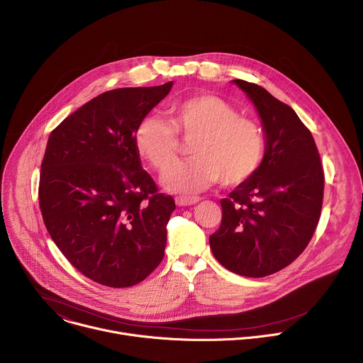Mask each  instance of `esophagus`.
<instances>
[{"mask_svg": "<svg viewBox=\"0 0 363 363\" xmlns=\"http://www.w3.org/2000/svg\"><path fill=\"white\" fill-rule=\"evenodd\" d=\"M201 198L199 196H177L175 202L179 206H188V205H194L196 202H199Z\"/></svg>", "mask_w": 363, "mask_h": 363, "instance_id": "1", "label": "esophagus"}]
</instances>
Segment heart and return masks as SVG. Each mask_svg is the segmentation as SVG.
Here are the masks:
<instances>
[{
    "label": "heart",
    "mask_w": 363,
    "mask_h": 363,
    "mask_svg": "<svg viewBox=\"0 0 363 363\" xmlns=\"http://www.w3.org/2000/svg\"><path fill=\"white\" fill-rule=\"evenodd\" d=\"M169 122L143 119L135 130V146L155 169H167L178 157L179 137L191 143L195 158L172 165L162 177L168 191L199 192L220 181L233 186L247 181L260 168L266 140L262 126L240 116L224 99L196 94L174 101Z\"/></svg>",
    "instance_id": "heart-1"
}]
</instances>
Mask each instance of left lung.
<instances>
[{"mask_svg":"<svg viewBox=\"0 0 363 363\" xmlns=\"http://www.w3.org/2000/svg\"><path fill=\"white\" fill-rule=\"evenodd\" d=\"M262 118L263 162L228 198L210 237L214 257L230 272L264 277L291 264L318 227L325 172L315 139L296 112L266 89L233 80Z\"/></svg>","mask_w":363,"mask_h":363,"instance_id":"1","label":"left lung"}]
</instances>
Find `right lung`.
Wrapping results in <instances>:
<instances>
[{"label": "right lung", "instance_id": "right-lung-1", "mask_svg": "<svg viewBox=\"0 0 363 363\" xmlns=\"http://www.w3.org/2000/svg\"><path fill=\"white\" fill-rule=\"evenodd\" d=\"M171 87L105 91L48 136L38 185L43 221L70 264L99 284L135 286L165 255L175 201L142 168L135 130Z\"/></svg>", "mask_w": 363, "mask_h": 363}]
</instances>
